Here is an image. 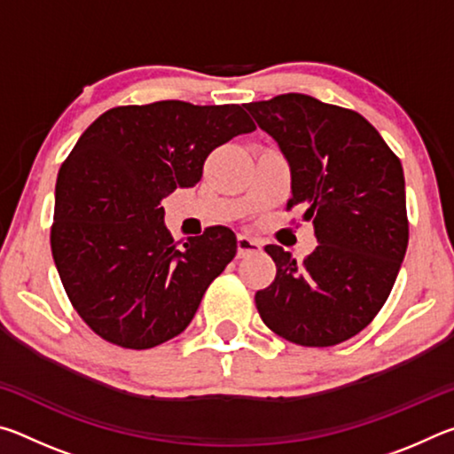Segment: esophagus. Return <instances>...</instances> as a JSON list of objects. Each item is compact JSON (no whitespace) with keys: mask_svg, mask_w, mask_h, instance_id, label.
<instances>
[{"mask_svg":"<svg viewBox=\"0 0 454 454\" xmlns=\"http://www.w3.org/2000/svg\"><path fill=\"white\" fill-rule=\"evenodd\" d=\"M260 250H262V242H260L258 238H252L246 234L238 236V258L256 254V252H260Z\"/></svg>","mask_w":454,"mask_h":454,"instance_id":"1","label":"esophagus"}]
</instances>
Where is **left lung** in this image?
<instances>
[{"label": "left lung", "mask_w": 454, "mask_h": 454, "mask_svg": "<svg viewBox=\"0 0 454 454\" xmlns=\"http://www.w3.org/2000/svg\"><path fill=\"white\" fill-rule=\"evenodd\" d=\"M246 110L290 164L292 198L318 246L302 264L268 244L276 264L254 301L264 325L301 347H334L371 325L401 270L409 218L401 160L371 121L306 94Z\"/></svg>", "instance_id": "1"}]
</instances>
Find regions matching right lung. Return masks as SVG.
<instances>
[{
    "instance_id": "add662e5",
    "label": "right lung",
    "mask_w": 454,
    "mask_h": 454,
    "mask_svg": "<svg viewBox=\"0 0 454 454\" xmlns=\"http://www.w3.org/2000/svg\"><path fill=\"white\" fill-rule=\"evenodd\" d=\"M254 129L238 104L164 99L112 107L80 136L59 168L50 240L66 294L98 336L145 350L190 325L238 242L212 226L178 248L162 200L196 186L212 150Z\"/></svg>"
}]
</instances>
